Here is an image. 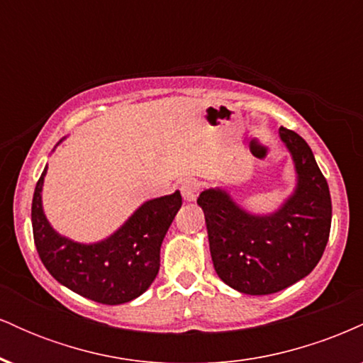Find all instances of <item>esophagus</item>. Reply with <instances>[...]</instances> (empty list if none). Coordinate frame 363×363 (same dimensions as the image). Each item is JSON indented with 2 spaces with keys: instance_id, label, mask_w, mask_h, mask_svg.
<instances>
[{
  "instance_id": "obj_1",
  "label": "esophagus",
  "mask_w": 363,
  "mask_h": 363,
  "mask_svg": "<svg viewBox=\"0 0 363 363\" xmlns=\"http://www.w3.org/2000/svg\"><path fill=\"white\" fill-rule=\"evenodd\" d=\"M198 184L194 181H184L181 184V194L186 201H194L196 196H198Z\"/></svg>"
}]
</instances>
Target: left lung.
Returning <instances> with one entry per match:
<instances>
[{"mask_svg":"<svg viewBox=\"0 0 363 363\" xmlns=\"http://www.w3.org/2000/svg\"><path fill=\"white\" fill-rule=\"evenodd\" d=\"M278 133L295 169L294 191L278 210L251 213L220 186L198 198L215 272L240 294H277L306 278L329 239L331 196L314 153L295 131Z\"/></svg>","mask_w":363,"mask_h":363,"instance_id":"left-lung-1","label":"left lung"}]
</instances>
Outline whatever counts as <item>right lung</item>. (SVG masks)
I'll list each match as a JSON object with an SVG mask.
<instances>
[{
    "label": "right lung",
    "mask_w": 363,
    "mask_h": 363,
    "mask_svg": "<svg viewBox=\"0 0 363 363\" xmlns=\"http://www.w3.org/2000/svg\"><path fill=\"white\" fill-rule=\"evenodd\" d=\"M45 174L48 165L32 199V230L45 269L66 289L106 306L131 302L147 291L160 269V247L182 205L181 193L148 199L114 234L83 244L49 223L43 206Z\"/></svg>",
    "instance_id": "add662e5"
}]
</instances>
